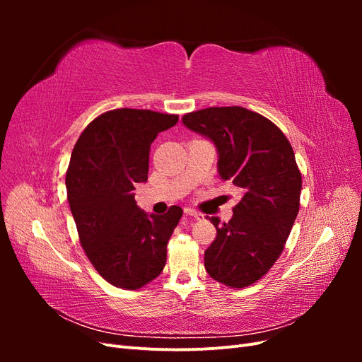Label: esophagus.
<instances>
[{
  "label": "esophagus",
  "instance_id": "1",
  "mask_svg": "<svg viewBox=\"0 0 362 362\" xmlns=\"http://www.w3.org/2000/svg\"><path fill=\"white\" fill-rule=\"evenodd\" d=\"M184 213H185V216H192V217H194V218H202L204 217V214H201V213H198V211H194V210H192V208H185L184 210Z\"/></svg>",
  "mask_w": 362,
  "mask_h": 362
}]
</instances>
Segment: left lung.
Returning <instances> with one entry per match:
<instances>
[{"mask_svg": "<svg viewBox=\"0 0 362 362\" xmlns=\"http://www.w3.org/2000/svg\"><path fill=\"white\" fill-rule=\"evenodd\" d=\"M182 124L217 149V172L243 196L231 221L218 225L205 250V270L228 287L257 282L275 264L299 213L302 177L282 131L243 107H210L182 116Z\"/></svg>", "mask_w": 362, "mask_h": 362, "instance_id": "obj_1", "label": "left lung"}]
</instances>
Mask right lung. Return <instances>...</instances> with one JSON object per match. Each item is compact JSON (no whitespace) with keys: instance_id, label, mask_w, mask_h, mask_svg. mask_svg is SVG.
I'll return each mask as SVG.
<instances>
[{"instance_id":"1","label":"right lung","mask_w":362,"mask_h":362,"mask_svg":"<svg viewBox=\"0 0 362 362\" xmlns=\"http://www.w3.org/2000/svg\"><path fill=\"white\" fill-rule=\"evenodd\" d=\"M177 122V115L117 108L92 120L74 146L66 190L80 242L98 273L119 288L146 286L166 264L182 210L148 214L133 190L148 181L151 144Z\"/></svg>"}]
</instances>
